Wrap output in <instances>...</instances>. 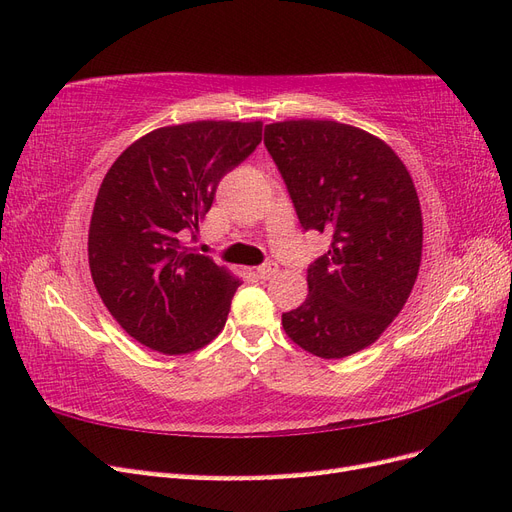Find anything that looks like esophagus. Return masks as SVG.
I'll list each match as a JSON object with an SVG mask.
<instances>
[{
    "label": "esophagus",
    "instance_id": "esophagus-1",
    "mask_svg": "<svg viewBox=\"0 0 512 512\" xmlns=\"http://www.w3.org/2000/svg\"><path fill=\"white\" fill-rule=\"evenodd\" d=\"M256 273H258L260 280H269L271 275H275V273H277V262H273V260H267L265 265H260V267L256 269Z\"/></svg>",
    "mask_w": 512,
    "mask_h": 512
}]
</instances>
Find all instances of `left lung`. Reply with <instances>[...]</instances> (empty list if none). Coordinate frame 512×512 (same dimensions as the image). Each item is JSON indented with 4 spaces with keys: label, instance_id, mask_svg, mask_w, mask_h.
<instances>
[{
    "label": "left lung",
    "instance_id": "obj_1",
    "mask_svg": "<svg viewBox=\"0 0 512 512\" xmlns=\"http://www.w3.org/2000/svg\"><path fill=\"white\" fill-rule=\"evenodd\" d=\"M265 147L303 230L331 250L307 267V299L282 314L288 337L322 359L371 346L406 305L421 267L412 177L380 138L337 121L271 123Z\"/></svg>",
    "mask_w": 512,
    "mask_h": 512
}]
</instances>
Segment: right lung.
Listing matches in <instances>:
<instances>
[{
	"instance_id": "1",
	"label": "right lung",
	"mask_w": 512,
	"mask_h": 512,
	"mask_svg": "<svg viewBox=\"0 0 512 512\" xmlns=\"http://www.w3.org/2000/svg\"><path fill=\"white\" fill-rule=\"evenodd\" d=\"M260 141V121L181 123L138 138L106 173L89 224V269L136 342L185 354L224 329L239 280L183 239H196L220 181Z\"/></svg>"
}]
</instances>
